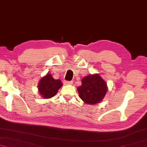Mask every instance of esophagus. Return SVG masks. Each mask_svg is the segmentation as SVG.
<instances>
[{
    "label": "esophagus",
    "instance_id": "1",
    "mask_svg": "<svg viewBox=\"0 0 147 147\" xmlns=\"http://www.w3.org/2000/svg\"><path fill=\"white\" fill-rule=\"evenodd\" d=\"M64 85H72V84H73V82H72V81H64Z\"/></svg>",
    "mask_w": 147,
    "mask_h": 147
}]
</instances>
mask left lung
Listing matches in <instances>:
<instances>
[{
    "label": "left lung",
    "instance_id": "obj_1",
    "mask_svg": "<svg viewBox=\"0 0 147 147\" xmlns=\"http://www.w3.org/2000/svg\"><path fill=\"white\" fill-rule=\"evenodd\" d=\"M82 85L78 88L80 97L88 104L101 102L107 91V84L97 74L88 75L82 79Z\"/></svg>",
    "mask_w": 147,
    "mask_h": 147
}]
</instances>
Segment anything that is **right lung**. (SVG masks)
<instances>
[{"label":"right lung","instance_id":"right-lung-1","mask_svg":"<svg viewBox=\"0 0 147 147\" xmlns=\"http://www.w3.org/2000/svg\"><path fill=\"white\" fill-rule=\"evenodd\" d=\"M62 83L61 80H54L50 73L40 80L38 85L40 95L44 98H49L55 95Z\"/></svg>","mask_w":147,"mask_h":147}]
</instances>
